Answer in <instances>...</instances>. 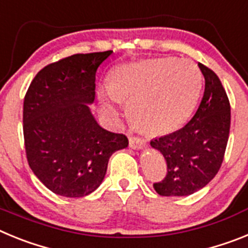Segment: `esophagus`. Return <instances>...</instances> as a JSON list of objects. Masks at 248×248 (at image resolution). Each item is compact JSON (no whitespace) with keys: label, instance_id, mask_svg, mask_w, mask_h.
Here are the masks:
<instances>
[{"label":"esophagus","instance_id":"34e87169","mask_svg":"<svg viewBox=\"0 0 248 248\" xmlns=\"http://www.w3.org/2000/svg\"><path fill=\"white\" fill-rule=\"evenodd\" d=\"M130 147L135 148V150H141V148L146 147L145 140L140 139L137 136H131L130 137Z\"/></svg>","mask_w":248,"mask_h":248}]
</instances>
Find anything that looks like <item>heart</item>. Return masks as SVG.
<instances>
[{"label":"heart","mask_w":248,"mask_h":248,"mask_svg":"<svg viewBox=\"0 0 248 248\" xmlns=\"http://www.w3.org/2000/svg\"><path fill=\"white\" fill-rule=\"evenodd\" d=\"M202 90V73L192 61L147 60L116 68L101 91L103 109L117 115L120 101L131 103L133 120L151 133L171 132L186 124Z\"/></svg>","instance_id":"heart-1"}]
</instances>
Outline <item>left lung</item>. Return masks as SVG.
Listing matches in <instances>:
<instances>
[{"label": "left lung", "instance_id": "obj_1", "mask_svg": "<svg viewBox=\"0 0 248 248\" xmlns=\"http://www.w3.org/2000/svg\"><path fill=\"white\" fill-rule=\"evenodd\" d=\"M204 92L193 117L182 128L150 142L167 163L154 188L161 196H188L203 188L222 165L231 126V106L218 76L199 63Z\"/></svg>", "mask_w": 248, "mask_h": 248}]
</instances>
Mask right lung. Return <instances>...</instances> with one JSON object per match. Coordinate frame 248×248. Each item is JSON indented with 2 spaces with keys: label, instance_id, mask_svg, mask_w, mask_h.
<instances>
[{
  "label": "right lung",
  "instance_id": "right-lung-1",
  "mask_svg": "<svg viewBox=\"0 0 248 248\" xmlns=\"http://www.w3.org/2000/svg\"><path fill=\"white\" fill-rule=\"evenodd\" d=\"M111 55L77 53L47 64L26 92V156L34 175L56 195L93 192L112 154L128 146L124 133L102 128L88 107L96 94V71Z\"/></svg>",
  "mask_w": 248,
  "mask_h": 248
}]
</instances>
